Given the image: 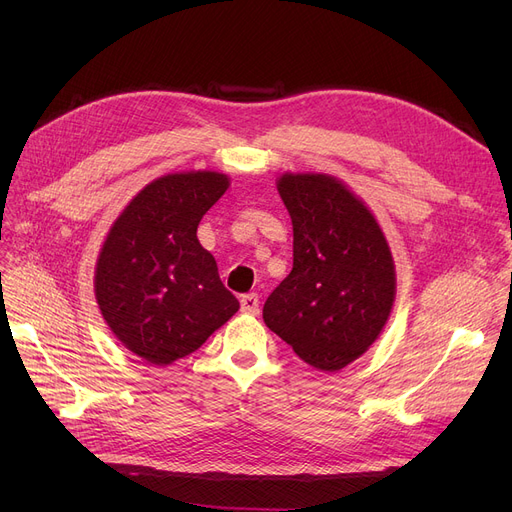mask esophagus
<instances>
[{
  "label": "esophagus",
  "instance_id": "1",
  "mask_svg": "<svg viewBox=\"0 0 512 512\" xmlns=\"http://www.w3.org/2000/svg\"><path fill=\"white\" fill-rule=\"evenodd\" d=\"M240 309L242 313H249V315H257L259 313V297L255 292L245 294V297L240 299Z\"/></svg>",
  "mask_w": 512,
  "mask_h": 512
}]
</instances>
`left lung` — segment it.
Listing matches in <instances>:
<instances>
[{"label":"left lung","instance_id":"left-lung-1","mask_svg":"<svg viewBox=\"0 0 512 512\" xmlns=\"http://www.w3.org/2000/svg\"><path fill=\"white\" fill-rule=\"evenodd\" d=\"M292 220V270L263 321L319 371H338L380 338L396 267L371 209L336 176L286 172L276 182Z\"/></svg>","mask_w":512,"mask_h":512}]
</instances>
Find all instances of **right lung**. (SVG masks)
<instances>
[{
  "instance_id": "obj_1",
  "label": "right lung",
  "mask_w": 512,
  "mask_h": 512,
  "mask_svg": "<svg viewBox=\"0 0 512 512\" xmlns=\"http://www.w3.org/2000/svg\"><path fill=\"white\" fill-rule=\"evenodd\" d=\"M230 186L211 170L155 178L130 199L95 263V299L114 336L149 365L166 367L238 311L197 226Z\"/></svg>"
}]
</instances>
